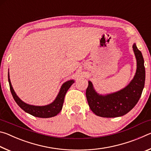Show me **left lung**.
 <instances>
[{
    "mask_svg": "<svg viewBox=\"0 0 151 151\" xmlns=\"http://www.w3.org/2000/svg\"><path fill=\"white\" fill-rule=\"evenodd\" d=\"M137 58V68L134 78L127 86L116 93L106 96L94 91L91 82L86 91L89 107L96 115L106 118L123 116L134 108L140 98L145 82L144 58L135 44L132 46Z\"/></svg>",
    "mask_w": 151,
    "mask_h": 151,
    "instance_id": "1",
    "label": "left lung"
}]
</instances>
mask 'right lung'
<instances>
[{
	"label": "right lung",
	"instance_id": "add662e5",
	"mask_svg": "<svg viewBox=\"0 0 151 151\" xmlns=\"http://www.w3.org/2000/svg\"><path fill=\"white\" fill-rule=\"evenodd\" d=\"M8 78L11 94L18 105L25 112H28V113L31 114L32 116L39 117V118H50V117L55 116L57 114L59 113L63 108L64 99H65L66 92L68 90V88H70V86L74 83V81L66 82L61 86L59 93H58L57 98H56L55 101L52 103L47 106H39L30 105V104H26L20 100L19 97L17 96L16 93H15L13 88H12L11 81H10L9 78V73L8 74Z\"/></svg>",
	"mask_w": 151,
	"mask_h": 151
}]
</instances>
